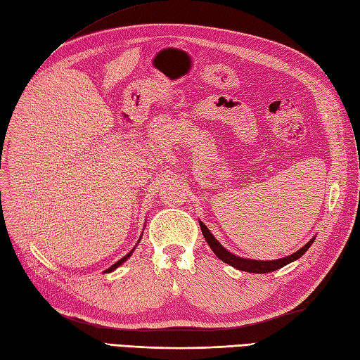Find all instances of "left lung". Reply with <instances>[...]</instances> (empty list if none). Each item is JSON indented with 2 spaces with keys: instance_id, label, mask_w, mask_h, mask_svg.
<instances>
[{
  "instance_id": "left-lung-1",
  "label": "left lung",
  "mask_w": 360,
  "mask_h": 360,
  "mask_svg": "<svg viewBox=\"0 0 360 360\" xmlns=\"http://www.w3.org/2000/svg\"><path fill=\"white\" fill-rule=\"evenodd\" d=\"M199 225H200V229H202V234H204V238L207 240L208 246L211 248V251H213L217 259L222 260L224 263L233 266V268L238 269V271H245V272H252V274H268V272H274L276 269L283 268V266L289 264L295 260H298L300 257L304 255V252H306L309 248L311 246V243L315 242V237H311L310 240L304 245L302 248H300V250L297 252H293L288 257H283V259H276V260H251V259H243V257H238L233 252H229L228 250H225V248L219 243L217 238L210 233V229L207 228V225L202 222V220H199Z\"/></svg>"
}]
</instances>
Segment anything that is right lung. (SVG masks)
I'll use <instances>...</instances> for the list:
<instances>
[{"label": "right lung", "mask_w": 360, "mask_h": 360, "mask_svg": "<svg viewBox=\"0 0 360 360\" xmlns=\"http://www.w3.org/2000/svg\"><path fill=\"white\" fill-rule=\"evenodd\" d=\"M138 243H140V240H138ZM134 250H135V246H134ZM134 250H132V251H131V252H129V254H126V255H124V257H123V259H120V260H118V262H117V263H114V264H112V266H110V268H108V269H106V271H105V272H112V271H114V269H117V268H118V266H122V264H123V263H124V262H126V260H127V259H129V257H131V255H132V252H134Z\"/></svg>", "instance_id": "1"}]
</instances>
